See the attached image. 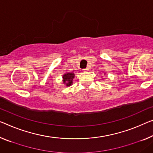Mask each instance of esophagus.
I'll use <instances>...</instances> for the list:
<instances>
[{
  "label": "esophagus",
  "instance_id": "obj_1",
  "mask_svg": "<svg viewBox=\"0 0 153 153\" xmlns=\"http://www.w3.org/2000/svg\"><path fill=\"white\" fill-rule=\"evenodd\" d=\"M83 70L84 72H87L88 70V68H84V69H83Z\"/></svg>",
  "mask_w": 153,
  "mask_h": 153
}]
</instances>
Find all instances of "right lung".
Returning a JSON list of instances; mask_svg holds the SVG:
<instances>
[{
	"instance_id": "obj_1",
	"label": "right lung",
	"mask_w": 153,
	"mask_h": 153,
	"mask_svg": "<svg viewBox=\"0 0 153 153\" xmlns=\"http://www.w3.org/2000/svg\"><path fill=\"white\" fill-rule=\"evenodd\" d=\"M63 83L67 86H70L72 84V80L74 78V74L72 72H68L63 75Z\"/></svg>"
}]
</instances>
